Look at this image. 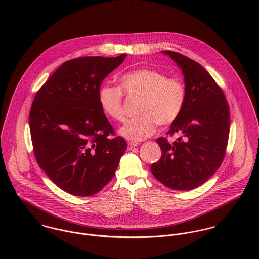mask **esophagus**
<instances>
[{"mask_svg": "<svg viewBox=\"0 0 259 259\" xmlns=\"http://www.w3.org/2000/svg\"><path fill=\"white\" fill-rule=\"evenodd\" d=\"M138 146H139L138 143H133V142H131V143H128V149L136 148V147H138Z\"/></svg>", "mask_w": 259, "mask_h": 259, "instance_id": "34e87169", "label": "esophagus"}]
</instances>
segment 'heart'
Listing matches in <instances>:
<instances>
[{
	"mask_svg": "<svg viewBox=\"0 0 259 259\" xmlns=\"http://www.w3.org/2000/svg\"><path fill=\"white\" fill-rule=\"evenodd\" d=\"M123 94L139 96L142 101L137 117L128 119L120 127L119 134L133 142L150 137L157 124H171L180 116L185 106L186 88L178 75L149 68L126 72L119 77V88L105 84L100 88L98 99L102 111L116 121L124 118Z\"/></svg>",
	"mask_w": 259,
	"mask_h": 259,
	"instance_id": "1",
	"label": "heart"
}]
</instances>
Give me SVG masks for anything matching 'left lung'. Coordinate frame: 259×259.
Instances as JSON below:
<instances>
[{
    "instance_id": "1",
    "label": "left lung",
    "mask_w": 259,
    "mask_h": 259,
    "mask_svg": "<svg viewBox=\"0 0 259 259\" xmlns=\"http://www.w3.org/2000/svg\"><path fill=\"white\" fill-rule=\"evenodd\" d=\"M182 69L186 99L180 116L166 133L180 138L156 139L161 157L150 166L153 177L176 190H190L221 166L229 136V107L222 88L207 71L184 55L163 51Z\"/></svg>"
}]
</instances>
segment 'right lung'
Returning a JSON list of instances; mask_svg holds the SVG:
<instances>
[{"label": "right lung", "mask_w": 259, "mask_h": 259, "mask_svg": "<svg viewBox=\"0 0 259 259\" xmlns=\"http://www.w3.org/2000/svg\"><path fill=\"white\" fill-rule=\"evenodd\" d=\"M126 57H81L65 62L37 91L29 115L38 166L77 196L99 192L126 149L99 103L103 80Z\"/></svg>", "instance_id": "1"}]
</instances>
